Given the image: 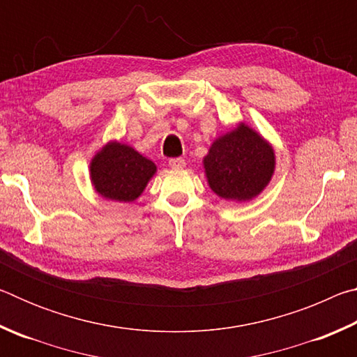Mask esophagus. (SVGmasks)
<instances>
[{
    "mask_svg": "<svg viewBox=\"0 0 357 357\" xmlns=\"http://www.w3.org/2000/svg\"><path fill=\"white\" fill-rule=\"evenodd\" d=\"M168 165H170L173 170H181V168H184L185 162H184V159H181V157H174V159L168 160Z\"/></svg>",
    "mask_w": 357,
    "mask_h": 357,
    "instance_id": "1",
    "label": "esophagus"
}]
</instances>
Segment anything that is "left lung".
<instances>
[{"instance_id":"obj_1","label":"left lung","mask_w":357,"mask_h":357,"mask_svg":"<svg viewBox=\"0 0 357 357\" xmlns=\"http://www.w3.org/2000/svg\"><path fill=\"white\" fill-rule=\"evenodd\" d=\"M203 165L215 195L225 200L249 202L269 184L275 154L258 132L241 123L236 129L215 138Z\"/></svg>"}]
</instances>
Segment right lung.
<instances>
[{
  "label": "right lung",
  "instance_id": "1",
  "mask_svg": "<svg viewBox=\"0 0 357 357\" xmlns=\"http://www.w3.org/2000/svg\"><path fill=\"white\" fill-rule=\"evenodd\" d=\"M155 172L154 162L119 142H108L89 164L96 192L112 202H135Z\"/></svg>",
  "mask_w": 357,
  "mask_h": 357
}]
</instances>
